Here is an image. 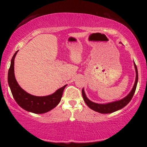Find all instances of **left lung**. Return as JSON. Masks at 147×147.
I'll return each instance as SVG.
<instances>
[{
	"mask_svg": "<svg viewBox=\"0 0 147 147\" xmlns=\"http://www.w3.org/2000/svg\"><path fill=\"white\" fill-rule=\"evenodd\" d=\"M134 67H135L136 69V81L134 83V86L133 87L131 91L129 93L127 96H125L124 98L121 99L117 101L112 102H109L107 104H97L91 101L90 100L87 98L86 94L84 92V88L82 89V96L84 98V100L86 104L88 105L89 108H91L93 110L96 111V112L100 113H111L115 111L119 110V109L124 108V106H126L127 104L130 102V100L132 98L134 93H135L137 84H138V69H137V66L136 63H134Z\"/></svg>",
	"mask_w": 147,
	"mask_h": 147,
	"instance_id": "1",
	"label": "left lung"
}]
</instances>
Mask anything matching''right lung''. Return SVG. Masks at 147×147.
<instances>
[{
    "label": "right lung",
    "instance_id": "1",
    "mask_svg": "<svg viewBox=\"0 0 147 147\" xmlns=\"http://www.w3.org/2000/svg\"><path fill=\"white\" fill-rule=\"evenodd\" d=\"M17 51L11 60L10 67L8 74V82L12 95L18 105L28 111L37 114L48 112L55 108L61 100L63 90L67 85L58 89L55 93L48 96H38L32 95L23 90L17 83L14 74V59Z\"/></svg>",
    "mask_w": 147,
    "mask_h": 147
}]
</instances>
